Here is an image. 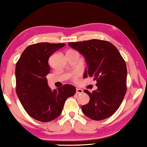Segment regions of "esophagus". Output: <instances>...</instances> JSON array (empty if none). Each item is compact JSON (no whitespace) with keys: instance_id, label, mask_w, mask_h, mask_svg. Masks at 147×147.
<instances>
[{"instance_id":"esophagus-1","label":"esophagus","mask_w":147,"mask_h":147,"mask_svg":"<svg viewBox=\"0 0 147 147\" xmlns=\"http://www.w3.org/2000/svg\"><path fill=\"white\" fill-rule=\"evenodd\" d=\"M82 92H83V90L82 89H80V88H76V94H80V93H82Z\"/></svg>"}]
</instances>
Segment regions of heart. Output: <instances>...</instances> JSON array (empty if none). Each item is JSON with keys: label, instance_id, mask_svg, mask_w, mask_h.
Listing matches in <instances>:
<instances>
[{"label": "heart", "instance_id": "b5f03b06", "mask_svg": "<svg viewBox=\"0 0 147 147\" xmlns=\"http://www.w3.org/2000/svg\"><path fill=\"white\" fill-rule=\"evenodd\" d=\"M76 78V74H75V75H74V79L75 80Z\"/></svg>", "mask_w": 147, "mask_h": 147}]
</instances>
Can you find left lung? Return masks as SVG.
Instances as JSON below:
<instances>
[{
  "label": "left lung",
  "mask_w": 147,
  "mask_h": 147,
  "mask_svg": "<svg viewBox=\"0 0 147 147\" xmlns=\"http://www.w3.org/2000/svg\"><path fill=\"white\" fill-rule=\"evenodd\" d=\"M85 57L87 66L84 77L96 80V90H84L90 100L82 106L84 115L94 121L110 117L119 108L127 92V70L118 49L109 41L92 39L69 42Z\"/></svg>",
  "instance_id": "8db88e82"
}]
</instances>
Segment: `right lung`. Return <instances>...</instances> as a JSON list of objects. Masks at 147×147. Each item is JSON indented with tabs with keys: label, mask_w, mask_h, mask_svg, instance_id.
<instances>
[{
	"label": "right lung",
	"mask_w": 147,
	"mask_h": 147,
	"mask_svg": "<svg viewBox=\"0 0 147 147\" xmlns=\"http://www.w3.org/2000/svg\"><path fill=\"white\" fill-rule=\"evenodd\" d=\"M65 45L49 42L29 45L16 63V92L28 115L38 121L47 123L57 119L67 98L76 93L71 84L52 90L47 83L49 57Z\"/></svg>",
	"instance_id": "right-lung-1"
}]
</instances>
